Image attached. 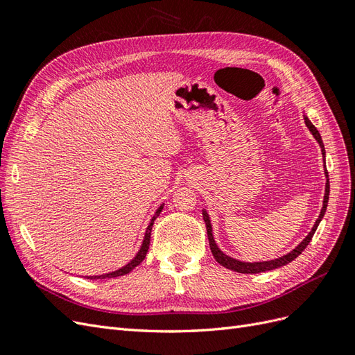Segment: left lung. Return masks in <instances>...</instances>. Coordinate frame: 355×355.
Listing matches in <instances>:
<instances>
[{"label": "left lung", "instance_id": "left-lung-1", "mask_svg": "<svg viewBox=\"0 0 355 355\" xmlns=\"http://www.w3.org/2000/svg\"><path fill=\"white\" fill-rule=\"evenodd\" d=\"M304 123L306 125L309 127V130L312 132V135L315 136V139L320 142L321 148H322V156L325 157V148H324V144H322V139H321V135L320 132L316 130V127L311 123V120H309L307 116H304ZM325 175H327V183H325V195H324V205H322V210H321V214L320 217H318V220L315 222L312 231L309 232L307 237L298 244V246L288 253V255L282 257L279 259H272V261H266V262H253V264H250V262H241V261H237V259H232L230 257H226L223 252H220V249L216 246L214 243V239H213V234H211V225H210V219H208V214L207 211H202V216H204V222H205V226H207V235H208V243H210V249H211V253L214 259L219 262L220 266H223L225 268L228 270H232V271H237V272H244V275H253V272H262V271H268V270H275V268H279L282 266H286L289 264L291 261H294L300 253H302L306 248L307 244L311 243L313 234L318 228V225H320V222L322 220V217L325 214V210H327V204H329V195H330V181H329V172H327L325 169Z\"/></svg>", "mask_w": 355, "mask_h": 355}]
</instances>
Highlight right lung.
<instances>
[{"instance_id": "obj_1", "label": "right lung", "mask_w": 355, "mask_h": 355, "mask_svg": "<svg viewBox=\"0 0 355 355\" xmlns=\"http://www.w3.org/2000/svg\"><path fill=\"white\" fill-rule=\"evenodd\" d=\"M162 208H163V205H160L159 210L156 211V214H154V217L151 219V223L148 225V228H147V232H145V239H144L142 246H141V249H139V252H138V255H136V257L129 262V264H127V266L123 267V268H120V270L114 271V272H107V275H102V276H88L87 279H111V277H118V276L127 275V272H130L136 266H139L141 262L144 261V258L147 257V252H148V248H150V237H151L153 223H154V220H156V217L160 214Z\"/></svg>"}]
</instances>
